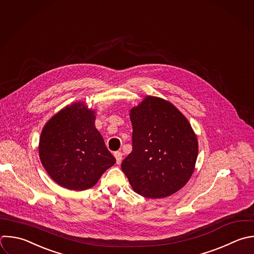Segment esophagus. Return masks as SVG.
Segmentation results:
<instances>
[{"mask_svg":"<svg viewBox=\"0 0 254 254\" xmlns=\"http://www.w3.org/2000/svg\"><path fill=\"white\" fill-rule=\"evenodd\" d=\"M114 157L116 158V163L119 165L122 162V153L121 152H115Z\"/></svg>","mask_w":254,"mask_h":254,"instance_id":"34e87169","label":"esophagus"}]
</instances>
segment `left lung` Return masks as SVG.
Segmentation results:
<instances>
[{"label":"left lung","instance_id":"1","mask_svg":"<svg viewBox=\"0 0 254 254\" xmlns=\"http://www.w3.org/2000/svg\"><path fill=\"white\" fill-rule=\"evenodd\" d=\"M132 152L121 168L133 190L150 198L165 197L190 180L197 140L187 118L170 102L147 96L130 112Z\"/></svg>","mask_w":254,"mask_h":254}]
</instances>
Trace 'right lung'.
I'll list each match as a JSON object with an SVG mask.
<instances>
[{
    "label": "right lung",
    "instance_id": "add662e5",
    "mask_svg": "<svg viewBox=\"0 0 254 254\" xmlns=\"http://www.w3.org/2000/svg\"><path fill=\"white\" fill-rule=\"evenodd\" d=\"M81 105L72 104L55 115L43 129L39 146L48 174L73 190L93 187L116 162L95 128L94 112Z\"/></svg>",
    "mask_w": 254,
    "mask_h": 254
}]
</instances>
